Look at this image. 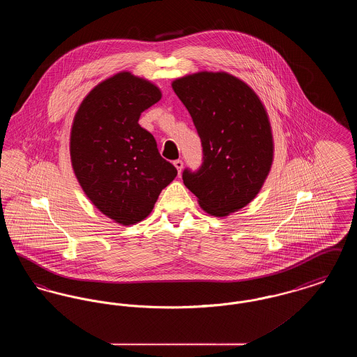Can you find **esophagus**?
<instances>
[{
	"label": "esophagus",
	"instance_id": "34e87169",
	"mask_svg": "<svg viewBox=\"0 0 357 357\" xmlns=\"http://www.w3.org/2000/svg\"><path fill=\"white\" fill-rule=\"evenodd\" d=\"M174 166H175V169L178 170V172L181 174V171L183 169V162L181 159H176V160H174Z\"/></svg>",
	"mask_w": 357,
	"mask_h": 357
}]
</instances>
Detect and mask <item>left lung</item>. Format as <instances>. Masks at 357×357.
I'll use <instances>...</instances> for the list:
<instances>
[{"label":"left lung","mask_w":357,"mask_h":357,"mask_svg":"<svg viewBox=\"0 0 357 357\" xmlns=\"http://www.w3.org/2000/svg\"><path fill=\"white\" fill-rule=\"evenodd\" d=\"M172 89L202 142V165L185 169V186L215 217L250 204L271 171L274 149L268 114L255 91L226 72L188 75Z\"/></svg>","instance_id":"1"}]
</instances>
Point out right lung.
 Here are the masks:
<instances>
[{"label":"right lung","instance_id":"right-lung-1","mask_svg":"<svg viewBox=\"0 0 357 357\" xmlns=\"http://www.w3.org/2000/svg\"><path fill=\"white\" fill-rule=\"evenodd\" d=\"M160 98L156 85L120 72L86 95L72 124L70 160L80 186L102 214L126 226L144 220L178 174L139 126Z\"/></svg>","mask_w":357,"mask_h":357}]
</instances>
